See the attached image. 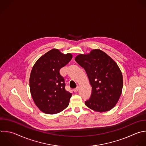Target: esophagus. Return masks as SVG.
<instances>
[{
    "label": "esophagus",
    "mask_w": 146,
    "mask_h": 146,
    "mask_svg": "<svg viewBox=\"0 0 146 146\" xmlns=\"http://www.w3.org/2000/svg\"><path fill=\"white\" fill-rule=\"evenodd\" d=\"M79 87H77L76 88H75L74 90V91L75 92H78V91H79Z\"/></svg>",
    "instance_id": "34e87169"
}]
</instances>
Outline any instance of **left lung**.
I'll use <instances>...</instances> for the list:
<instances>
[{"label":"left lung","instance_id":"1","mask_svg":"<svg viewBox=\"0 0 146 146\" xmlns=\"http://www.w3.org/2000/svg\"><path fill=\"white\" fill-rule=\"evenodd\" d=\"M75 60L86 71L92 87L89 108L99 112L110 111L117 103L123 88V75L117 63L99 49L80 54Z\"/></svg>","mask_w":146,"mask_h":146}]
</instances>
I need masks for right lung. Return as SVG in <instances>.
Listing matches in <instances>:
<instances>
[{
    "label": "right lung",
    "mask_w": 146,
    "mask_h": 146,
    "mask_svg": "<svg viewBox=\"0 0 146 146\" xmlns=\"http://www.w3.org/2000/svg\"><path fill=\"white\" fill-rule=\"evenodd\" d=\"M54 48L40 57L34 65L30 77V92L36 106L43 112L56 114L69 104L72 94L65 89L60 70L72 59Z\"/></svg>",
    "instance_id": "obj_1"
}]
</instances>
